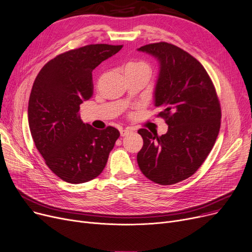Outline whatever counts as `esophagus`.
<instances>
[{"label":"esophagus","mask_w":252,"mask_h":252,"mask_svg":"<svg viewBox=\"0 0 252 252\" xmlns=\"http://www.w3.org/2000/svg\"><path fill=\"white\" fill-rule=\"evenodd\" d=\"M130 132H131L130 129H123V130L120 131V134H121V136H126V135L129 134Z\"/></svg>","instance_id":"1"}]
</instances>
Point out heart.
I'll return each instance as SVG.
<instances>
[{
    "label": "heart",
    "mask_w": 252,
    "mask_h": 252,
    "mask_svg": "<svg viewBox=\"0 0 252 252\" xmlns=\"http://www.w3.org/2000/svg\"><path fill=\"white\" fill-rule=\"evenodd\" d=\"M125 73L130 74H138V75H142L150 79L151 74H152V68L149 63L145 61H132L129 62L125 66Z\"/></svg>",
    "instance_id": "b5f03b06"
}]
</instances>
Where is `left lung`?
Here are the masks:
<instances>
[{"mask_svg": "<svg viewBox=\"0 0 252 252\" xmlns=\"http://www.w3.org/2000/svg\"><path fill=\"white\" fill-rule=\"evenodd\" d=\"M137 50L158 62L155 106L168 124L161 136L138 130L143 145L137 162L147 179L172 185L193 175L211 153L220 126V101L208 72L187 52L168 42Z\"/></svg>", "mask_w": 252, "mask_h": 252, "instance_id": "8db88e82", "label": "left lung"}]
</instances>
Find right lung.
<instances>
[{
  "mask_svg": "<svg viewBox=\"0 0 252 252\" xmlns=\"http://www.w3.org/2000/svg\"><path fill=\"white\" fill-rule=\"evenodd\" d=\"M123 46L98 43L71 50L44 65L28 102V124L37 151L59 178L79 184L105 169L120 132L83 123L80 105L93 95V70Z\"/></svg>",
  "mask_w": 252,
  "mask_h": 252,
  "instance_id": "1",
  "label": "right lung"
}]
</instances>
